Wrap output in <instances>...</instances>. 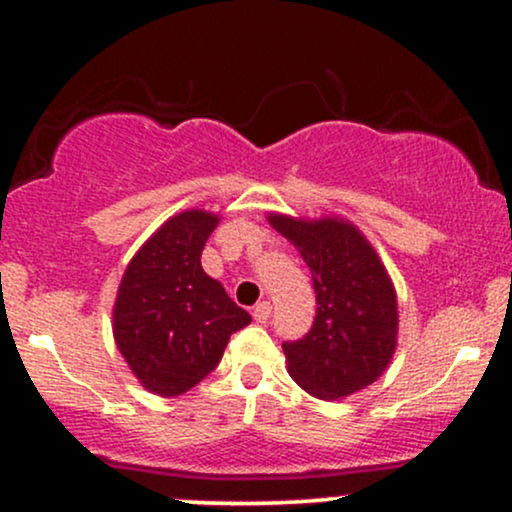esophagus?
<instances>
[{
  "instance_id": "obj_1",
  "label": "esophagus",
  "mask_w": 512,
  "mask_h": 512,
  "mask_svg": "<svg viewBox=\"0 0 512 512\" xmlns=\"http://www.w3.org/2000/svg\"><path fill=\"white\" fill-rule=\"evenodd\" d=\"M252 317H255L257 322H267L269 317H272V303H269V301L257 303L255 308H252Z\"/></svg>"
}]
</instances>
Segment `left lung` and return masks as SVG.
<instances>
[{
	"instance_id": "8db88e82",
	"label": "left lung",
	"mask_w": 512,
	"mask_h": 512,
	"mask_svg": "<svg viewBox=\"0 0 512 512\" xmlns=\"http://www.w3.org/2000/svg\"><path fill=\"white\" fill-rule=\"evenodd\" d=\"M269 223L296 245L313 274V327L281 344L291 378L320 399L375 383L397 344V296L375 250L339 219L308 223L276 214Z\"/></svg>"
}]
</instances>
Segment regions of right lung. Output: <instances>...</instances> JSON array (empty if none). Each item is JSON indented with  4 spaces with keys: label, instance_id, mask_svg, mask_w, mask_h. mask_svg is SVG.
<instances>
[{
    "label": "right lung",
    "instance_id": "right-lung-1",
    "mask_svg": "<svg viewBox=\"0 0 512 512\" xmlns=\"http://www.w3.org/2000/svg\"><path fill=\"white\" fill-rule=\"evenodd\" d=\"M207 211H182L144 243L117 291L113 332L120 354L146 390L175 397L219 366L233 332L250 315L202 269L216 226Z\"/></svg>",
    "mask_w": 512,
    "mask_h": 512
}]
</instances>
